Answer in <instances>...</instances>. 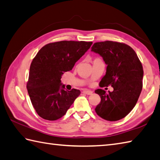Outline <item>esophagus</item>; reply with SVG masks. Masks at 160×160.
<instances>
[{
  "label": "esophagus",
  "mask_w": 160,
  "mask_h": 160,
  "mask_svg": "<svg viewBox=\"0 0 160 160\" xmlns=\"http://www.w3.org/2000/svg\"><path fill=\"white\" fill-rule=\"evenodd\" d=\"M83 92L85 93V94H86V95H92V91H91V90H84Z\"/></svg>",
  "instance_id": "obj_1"
}]
</instances>
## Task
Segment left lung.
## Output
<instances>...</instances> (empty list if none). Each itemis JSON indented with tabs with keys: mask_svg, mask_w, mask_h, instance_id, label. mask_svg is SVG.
Returning a JSON list of instances; mask_svg holds the SVG:
<instances>
[{
	"mask_svg": "<svg viewBox=\"0 0 160 160\" xmlns=\"http://www.w3.org/2000/svg\"><path fill=\"white\" fill-rule=\"evenodd\" d=\"M91 51L99 54L107 65L99 86H111L113 91L95 90L101 101L95 112L102 118L116 121L125 118L135 107L143 87V70L136 52L129 45L113 41L96 42Z\"/></svg>",
	"mask_w": 160,
	"mask_h": 160,
	"instance_id": "left-lung-1",
	"label": "left lung"
}]
</instances>
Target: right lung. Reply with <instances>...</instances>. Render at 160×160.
<instances>
[{"instance_id":"add662e5","label":"right lung","mask_w":160,"mask_h":160,"mask_svg":"<svg viewBox=\"0 0 160 160\" xmlns=\"http://www.w3.org/2000/svg\"><path fill=\"white\" fill-rule=\"evenodd\" d=\"M92 42L60 41L47 44L39 51L30 67L27 90L31 103L41 118L56 120L65 115L80 90H65L64 72L72 70Z\"/></svg>"}]
</instances>
